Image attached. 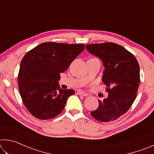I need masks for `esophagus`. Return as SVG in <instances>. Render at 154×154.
<instances>
[{
  "label": "esophagus",
  "mask_w": 154,
  "mask_h": 154,
  "mask_svg": "<svg viewBox=\"0 0 154 154\" xmlns=\"http://www.w3.org/2000/svg\"><path fill=\"white\" fill-rule=\"evenodd\" d=\"M77 94L78 95H80V96H88V94H86V93H85V92H82V91H78V92H77Z\"/></svg>",
  "instance_id": "esophagus-1"
}]
</instances>
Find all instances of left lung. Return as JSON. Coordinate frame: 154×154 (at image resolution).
<instances>
[{"label":"left lung","mask_w":154,"mask_h":154,"mask_svg":"<svg viewBox=\"0 0 154 154\" xmlns=\"http://www.w3.org/2000/svg\"><path fill=\"white\" fill-rule=\"evenodd\" d=\"M87 50L103 61V82L108 97L98 100L97 109L90 114L103 122L114 121L128 111L137 97L140 83L139 64L124 47L114 43L88 44Z\"/></svg>","instance_id":"1"}]
</instances>
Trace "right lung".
<instances>
[{
    "mask_svg": "<svg viewBox=\"0 0 154 154\" xmlns=\"http://www.w3.org/2000/svg\"><path fill=\"white\" fill-rule=\"evenodd\" d=\"M83 44L41 43L28 51L17 76L21 98L30 114L39 119L55 118L63 110L71 89L60 88V73L83 51Z\"/></svg>",
    "mask_w": 154,
    "mask_h": 154,
    "instance_id": "right-lung-1",
    "label": "right lung"
}]
</instances>
